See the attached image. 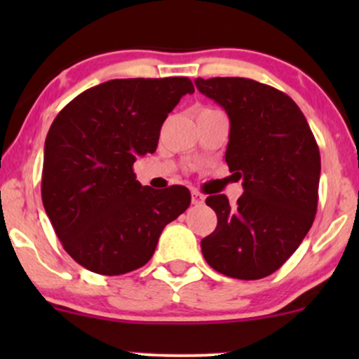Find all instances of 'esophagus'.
Returning a JSON list of instances; mask_svg holds the SVG:
<instances>
[{
	"label": "esophagus",
	"instance_id": "obj_1",
	"mask_svg": "<svg viewBox=\"0 0 359 359\" xmlns=\"http://www.w3.org/2000/svg\"><path fill=\"white\" fill-rule=\"evenodd\" d=\"M204 203V196L199 191H192V204L194 205H201Z\"/></svg>",
	"mask_w": 359,
	"mask_h": 359
}]
</instances>
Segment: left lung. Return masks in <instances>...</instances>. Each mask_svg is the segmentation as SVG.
<instances>
[{
	"instance_id": "left-lung-1",
	"label": "left lung",
	"mask_w": 359,
	"mask_h": 359,
	"mask_svg": "<svg viewBox=\"0 0 359 359\" xmlns=\"http://www.w3.org/2000/svg\"><path fill=\"white\" fill-rule=\"evenodd\" d=\"M231 123L226 163L243 196H209L217 226L201 241L209 266L240 280L277 271L314 222L320 155L306 116L282 90L245 77L196 79Z\"/></svg>"
}]
</instances>
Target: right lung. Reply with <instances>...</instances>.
<instances>
[{"label":"right lung","instance_id":"1","mask_svg":"<svg viewBox=\"0 0 359 359\" xmlns=\"http://www.w3.org/2000/svg\"><path fill=\"white\" fill-rule=\"evenodd\" d=\"M194 86L187 77L113 79L65 106L45 140L42 201L79 265L123 275L154 257L163 228L191 204L184 185L154 191L133 172L154 154L163 121Z\"/></svg>","mask_w":359,"mask_h":359}]
</instances>
